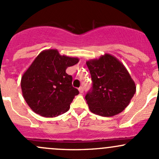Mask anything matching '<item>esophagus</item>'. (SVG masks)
I'll return each instance as SVG.
<instances>
[{
	"instance_id": "obj_1",
	"label": "esophagus",
	"mask_w": 159,
	"mask_h": 159,
	"mask_svg": "<svg viewBox=\"0 0 159 159\" xmlns=\"http://www.w3.org/2000/svg\"><path fill=\"white\" fill-rule=\"evenodd\" d=\"M78 91H79L80 93H82L84 92V87H80V88H78Z\"/></svg>"
}]
</instances>
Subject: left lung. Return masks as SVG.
I'll use <instances>...</instances> for the list:
<instances>
[{"label":"left lung","mask_w":159,"mask_h":159,"mask_svg":"<svg viewBox=\"0 0 159 159\" xmlns=\"http://www.w3.org/2000/svg\"><path fill=\"white\" fill-rule=\"evenodd\" d=\"M91 73L92 89L85 96L91 112L113 116L129 104L136 91V84L126 67L116 57L104 54L86 62Z\"/></svg>","instance_id":"8db88e82"}]
</instances>
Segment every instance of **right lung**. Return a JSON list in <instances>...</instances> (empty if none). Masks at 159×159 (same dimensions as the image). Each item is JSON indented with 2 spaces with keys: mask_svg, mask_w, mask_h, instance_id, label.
I'll return each instance as SVG.
<instances>
[{
  "mask_svg": "<svg viewBox=\"0 0 159 159\" xmlns=\"http://www.w3.org/2000/svg\"><path fill=\"white\" fill-rule=\"evenodd\" d=\"M79 61L75 57L61 56L57 49L42 51L21 78L24 100L34 113L44 117H56L70 108L79 91L72 86L68 67Z\"/></svg>",
  "mask_w": 159,
  "mask_h": 159,
  "instance_id": "add662e5",
  "label": "right lung"
}]
</instances>
